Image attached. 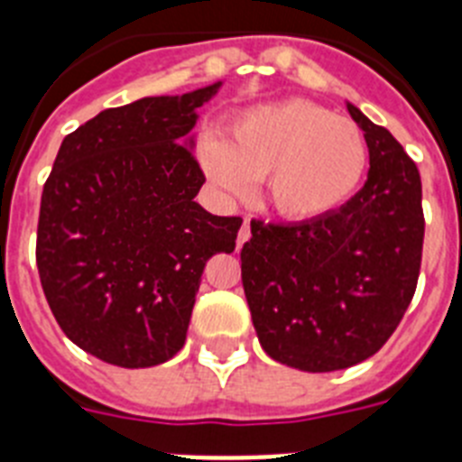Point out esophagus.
<instances>
[{
    "label": "esophagus",
    "mask_w": 462,
    "mask_h": 462,
    "mask_svg": "<svg viewBox=\"0 0 462 462\" xmlns=\"http://www.w3.org/2000/svg\"><path fill=\"white\" fill-rule=\"evenodd\" d=\"M250 236H252V231H250V219H245L243 226H240V234H238V247H243V245L247 243V240H250Z\"/></svg>",
    "instance_id": "obj_1"
}]
</instances>
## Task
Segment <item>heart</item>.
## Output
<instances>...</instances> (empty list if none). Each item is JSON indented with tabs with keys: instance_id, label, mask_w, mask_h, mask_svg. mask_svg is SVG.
Masks as SVG:
<instances>
[{
	"instance_id": "1",
	"label": "heart",
	"mask_w": 462,
	"mask_h": 462,
	"mask_svg": "<svg viewBox=\"0 0 462 462\" xmlns=\"http://www.w3.org/2000/svg\"><path fill=\"white\" fill-rule=\"evenodd\" d=\"M368 162L361 129L312 101L247 110L226 141H206L201 164L219 189L245 196L266 178L273 210L293 222L324 217L352 196Z\"/></svg>"
}]
</instances>
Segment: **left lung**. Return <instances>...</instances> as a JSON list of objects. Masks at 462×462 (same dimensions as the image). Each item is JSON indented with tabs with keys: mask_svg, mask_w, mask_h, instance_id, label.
I'll return each mask as SVG.
<instances>
[{
	"mask_svg": "<svg viewBox=\"0 0 462 462\" xmlns=\"http://www.w3.org/2000/svg\"><path fill=\"white\" fill-rule=\"evenodd\" d=\"M346 108L368 143L365 185L324 217L252 219L240 250L263 352L305 373H333L377 354L405 317L421 271L419 169L389 129Z\"/></svg>",
	"mask_w": 462,
	"mask_h": 462,
	"instance_id": "1",
	"label": "left lung"
}]
</instances>
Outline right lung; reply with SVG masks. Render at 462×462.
Listing matches in <instances>:
<instances>
[{"label": "right lung", "mask_w": 462, "mask_h": 462, "mask_svg": "<svg viewBox=\"0 0 462 462\" xmlns=\"http://www.w3.org/2000/svg\"><path fill=\"white\" fill-rule=\"evenodd\" d=\"M219 85L106 108L60 145L36 228L41 287L73 345L120 368L180 352L208 259L240 217L194 201L206 182L187 134Z\"/></svg>", "instance_id": "right-lung-1"}]
</instances>
